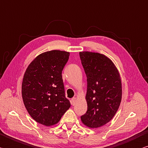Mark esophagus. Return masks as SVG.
I'll use <instances>...</instances> for the list:
<instances>
[{"label": "esophagus", "mask_w": 148, "mask_h": 148, "mask_svg": "<svg viewBox=\"0 0 148 148\" xmlns=\"http://www.w3.org/2000/svg\"><path fill=\"white\" fill-rule=\"evenodd\" d=\"M76 98H73L72 99L71 103H72V105H73V106H74V105L75 103H76Z\"/></svg>", "instance_id": "1"}]
</instances>
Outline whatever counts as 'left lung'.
Instances as JSON below:
<instances>
[{"mask_svg":"<svg viewBox=\"0 0 148 148\" xmlns=\"http://www.w3.org/2000/svg\"><path fill=\"white\" fill-rule=\"evenodd\" d=\"M79 56L87 77V111L81 120L89 128L100 127L112 120L119 108L122 95L120 72L101 53L84 51Z\"/></svg>","mask_w":148,"mask_h":148,"instance_id":"left-lung-1","label":"left lung"}]
</instances>
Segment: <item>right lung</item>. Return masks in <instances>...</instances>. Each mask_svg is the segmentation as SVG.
Here are the masks:
<instances>
[{"label":"right lung","instance_id":"1","mask_svg":"<svg viewBox=\"0 0 148 148\" xmlns=\"http://www.w3.org/2000/svg\"><path fill=\"white\" fill-rule=\"evenodd\" d=\"M70 52L47 51L29 63L22 82V97L29 114L45 126L58 123L71 107L65 98L62 71Z\"/></svg>","mask_w":148,"mask_h":148}]
</instances>
